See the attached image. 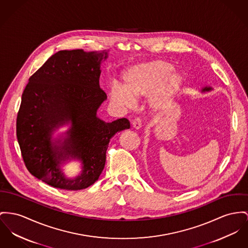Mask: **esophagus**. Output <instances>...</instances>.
Segmentation results:
<instances>
[{
	"mask_svg": "<svg viewBox=\"0 0 248 248\" xmlns=\"http://www.w3.org/2000/svg\"><path fill=\"white\" fill-rule=\"evenodd\" d=\"M142 126V122H141V119L139 118H135L133 121H132V128L135 129V130H139Z\"/></svg>",
	"mask_w": 248,
	"mask_h": 248,
	"instance_id": "34e87169",
	"label": "esophagus"
}]
</instances>
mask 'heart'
<instances>
[{
    "mask_svg": "<svg viewBox=\"0 0 248 248\" xmlns=\"http://www.w3.org/2000/svg\"><path fill=\"white\" fill-rule=\"evenodd\" d=\"M165 60H153L129 67L122 74V85L113 83L110 99L123 109H131L134 99L148 97L155 111H165L174 101L184 77Z\"/></svg>",
    "mask_w": 248,
    "mask_h": 248,
    "instance_id": "1",
    "label": "heart"
}]
</instances>
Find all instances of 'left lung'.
<instances>
[{
  "label": "left lung",
  "mask_w": 248,
  "mask_h": 248,
  "mask_svg": "<svg viewBox=\"0 0 248 248\" xmlns=\"http://www.w3.org/2000/svg\"><path fill=\"white\" fill-rule=\"evenodd\" d=\"M212 90H213V87H211V86H204V87H202V89H201V93L210 92V91H212Z\"/></svg>",
  "instance_id": "8db88e82"
}]
</instances>
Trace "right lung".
Masks as SVG:
<instances>
[{"label":"right lung","instance_id":"obj_1","mask_svg":"<svg viewBox=\"0 0 248 248\" xmlns=\"http://www.w3.org/2000/svg\"><path fill=\"white\" fill-rule=\"evenodd\" d=\"M107 50H60L29 79L17 116V137L29 172L52 187L77 191L98 181L106 150L116 132L130 129L127 118L105 122L97 116L107 99L99 87L100 65ZM66 132L54 139L60 126ZM81 163V172L67 177L63 165Z\"/></svg>","mask_w":248,"mask_h":248}]
</instances>
